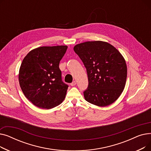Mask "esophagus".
<instances>
[{
    "mask_svg": "<svg viewBox=\"0 0 151 151\" xmlns=\"http://www.w3.org/2000/svg\"><path fill=\"white\" fill-rule=\"evenodd\" d=\"M70 85H71V86H75V85H76V81H73L72 83H71L70 84Z\"/></svg>",
    "mask_w": 151,
    "mask_h": 151,
    "instance_id": "esophagus-1",
    "label": "esophagus"
}]
</instances>
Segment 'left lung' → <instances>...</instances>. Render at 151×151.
Segmentation results:
<instances>
[{"mask_svg":"<svg viewBox=\"0 0 151 151\" xmlns=\"http://www.w3.org/2000/svg\"><path fill=\"white\" fill-rule=\"evenodd\" d=\"M86 68L89 84L85 100L99 106L114 103L124 91L127 68L122 54L111 44L86 42L73 47Z\"/></svg>","mask_w":151,"mask_h":151,"instance_id":"8db88e82","label":"left lung"}]
</instances>
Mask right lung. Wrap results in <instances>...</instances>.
I'll list each match as a JSON object with an SVG mask.
<instances>
[{"mask_svg":"<svg viewBox=\"0 0 151 151\" xmlns=\"http://www.w3.org/2000/svg\"><path fill=\"white\" fill-rule=\"evenodd\" d=\"M67 46H42L30 51L24 58L19 71V82L26 97L43 109L60 105L68 86L62 80L59 62Z\"/></svg>","mask_w":151,"mask_h":151,"instance_id":"right-lung-1","label":"right lung"}]
</instances>
